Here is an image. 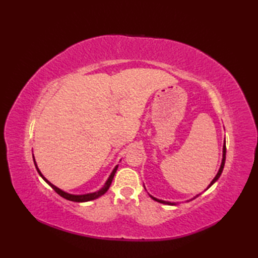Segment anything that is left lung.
Instances as JSON below:
<instances>
[{"label":"left lung","instance_id":"8db88e82","mask_svg":"<svg viewBox=\"0 0 258 258\" xmlns=\"http://www.w3.org/2000/svg\"><path fill=\"white\" fill-rule=\"evenodd\" d=\"M225 160H226V144H225V141H224V145H223V158H222V163H221V166H220V169H218V172H217V174H216V176L213 178V180L212 182L210 183V185L207 186V188L206 189H208L211 187V186L216 182V180L220 178V176L222 175V172H223V168H224V165H225ZM205 189V190H206ZM200 195V194H199ZM199 195H195L193 199L191 200H194V199H196L197 196ZM151 196V199L152 200H154V201H156V202H158V203H162V204H166V205H176V203H171V202H167V201H163V200H158V199H156V197H154V196H152V195H150ZM190 200V201H191Z\"/></svg>","mask_w":258,"mask_h":258}]
</instances>
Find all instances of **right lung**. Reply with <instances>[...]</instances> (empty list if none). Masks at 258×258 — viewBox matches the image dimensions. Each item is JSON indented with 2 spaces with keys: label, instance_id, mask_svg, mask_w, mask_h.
Segmentation results:
<instances>
[{
  "label": "right lung",
  "instance_id": "right-lung-1",
  "mask_svg": "<svg viewBox=\"0 0 258 258\" xmlns=\"http://www.w3.org/2000/svg\"><path fill=\"white\" fill-rule=\"evenodd\" d=\"M33 161H34V165H35V167H36V169H37V173L40 174V176L45 180V182L51 186V187L56 191V193L59 195V196H62L63 199H65V200H69V201H72V202H76V203H84V202H90V201H93V200H96V199H98V197H101L102 195H104L107 191V189L109 188V186H111V184H112V180H113V178H114V175H115V173H116V171H117V167H118V165H116L115 166L114 168H113V171H112V173L109 174V176H108V178H107V180L105 182V184L103 185V187H101L100 189L98 190H96V191H93V193H87V194H71V193H68V191H65V190H63V189H61V188H58V187H56L55 185H53L50 180H47L45 177H44V175H43L42 173H41V171L40 169H38V167H37V164H36V162H35V158H34V155H33Z\"/></svg>",
  "mask_w": 258,
  "mask_h": 258
}]
</instances>
